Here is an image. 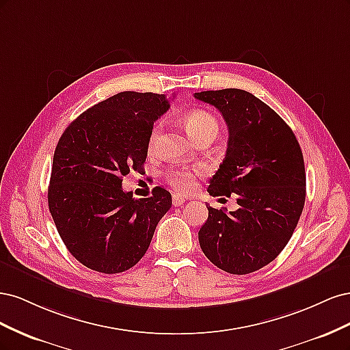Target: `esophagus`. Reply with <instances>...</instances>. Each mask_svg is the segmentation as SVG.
Instances as JSON below:
<instances>
[{"label":"esophagus","mask_w":350,"mask_h":350,"mask_svg":"<svg viewBox=\"0 0 350 350\" xmlns=\"http://www.w3.org/2000/svg\"><path fill=\"white\" fill-rule=\"evenodd\" d=\"M184 203H185V198H184L183 196H179V194H174V196H172V204H174L175 207L183 206Z\"/></svg>","instance_id":"34e87169"}]
</instances>
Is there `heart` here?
<instances>
[{
    "instance_id": "b5f03b06",
    "label": "heart",
    "mask_w": 350,
    "mask_h": 350,
    "mask_svg": "<svg viewBox=\"0 0 350 350\" xmlns=\"http://www.w3.org/2000/svg\"><path fill=\"white\" fill-rule=\"evenodd\" d=\"M184 125L196 140H203L207 135H216L219 131V122L215 118V115H211L207 111L197 109L189 112L184 116ZM162 134V122H157L153 125V129L147 139V150L150 153L157 150L159 142H161ZM201 174L200 166L193 167H172L166 172L165 178L167 184L171 185L175 191L178 193H187L194 187L196 176Z\"/></svg>"
}]
</instances>
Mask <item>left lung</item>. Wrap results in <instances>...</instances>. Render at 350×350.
<instances>
[{
  "label": "left lung",
  "mask_w": 350,
  "mask_h": 350,
  "mask_svg": "<svg viewBox=\"0 0 350 350\" xmlns=\"http://www.w3.org/2000/svg\"><path fill=\"white\" fill-rule=\"evenodd\" d=\"M194 98L219 109L229 130L226 156L207 191L235 194L239 206L206 204L200 247L219 269L248 274L276 258L298 225L306 194L302 150L291 126L250 92L207 90Z\"/></svg>",
  "instance_id": "8db88e82"
}]
</instances>
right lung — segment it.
Returning <instances> with one entry per match:
<instances>
[{"label": "right lung", "instance_id": "1", "mask_svg": "<svg viewBox=\"0 0 350 350\" xmlns=\"http://www.w3.org/2000/svg\"><path fill=\"white\" fill-rule=\"evenodd\" d=\"M169 109L165 94L121 92L84 111L62 133L52 161L48 206L71 256L90 270L131 269L172 206L156 187L133 198L122 178L144 172L153 122Z\"/></svg>", "mask_w": 350, "mask_h": 350}]
</instances>
